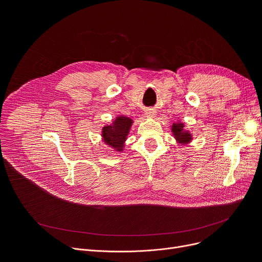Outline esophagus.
I'll use <instances>...</instances> for the list:
<instances>
[{
	"instance_id": "obj_1",
	"label": "esophagus",
	"mask_w": 262,
	"mask_h": 262,
	"mask_svg": "<svg viewBox=\"0 0 262 262\" xmlns=\"http://www.w3.org/2000/svg\"><path fill=\"white\" fill-rule=\"evenodd\" d=\"M145 117L153 118V117H155V113L153 112L152 109H148V110H146V112H145Z\"/></svg>"
}]
</instances>
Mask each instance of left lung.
Here are the masks:
<instances>
[{
  "mask_svg": "<svg viewBox=\"0 0 262 262\" xmlns=\"http://www.w3.org/2000/svg\"><path fill=\"white\" fill-rule=\"evenodd\" d=\"M184 124L180 123H173L172 125V133L175 136V139L180 143H189L192 140L191 134L184 129Z\"/></svg>",
  "mask_w": 262,
  "mask_h": 262,
  "instance_id": "1",
  "label": "left lung"
}]
</instances>
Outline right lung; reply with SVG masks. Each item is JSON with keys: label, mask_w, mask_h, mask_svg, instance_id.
Listing matches in <instances>:
<instances>
[{"label": "right lung", "mask_w": 262, "mask_h": 262, "mask_svg": "<svg viewBox=\"0 0 262 262\" xmlns=\"http://www.w3.org/2000/svg\"><path fill=\"white\" fill-rule=\"evenodd\" d=\"M132 124L133 120L130 118L119 116L112 125L103 127L102 137L104 142L120 152L124 147Z\"/></svg>", "instance_id": "add662e5"}]
</instances>
